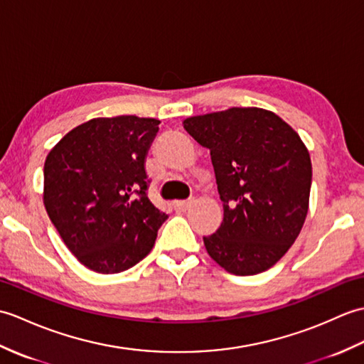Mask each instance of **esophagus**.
Listing matches in <instances>:
<instances>
[{"instance_id": "esophagus-1", "label": "esophagus", "mask_w": 364, "mask_h": 364, "mask_svg": "<svg viewBox=\"0 0 364 364\" xmlns=\"http://www.w3.org/2000/svg\"><path fill=\"white\" fill-rule=\"evenodd\" d=\"M173 205L177 212H185V210L191 205V200H176Z\"/></svg>"}]
</instances>
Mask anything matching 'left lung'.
<instances>
[{"label": "left lung", "instance_id": "8db88e82", "mask_svg": "<svg viewBox=\"0 0 364 364\" xmlns=\"http://www.w3.org/2000/svg\"><path fill=\"white\" fill-rule=\"evenodd\" d=\"M183 127L210 149L224 218L204 237L208 255L235 274L276 264L301 232L311 187V160L291 127L269 110L232 107L191 117Z\"/></svg>", "mask_w": 364, "mask_h": 364}]
</instances>
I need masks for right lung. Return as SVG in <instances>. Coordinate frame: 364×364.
<instances>
[{
    "mask_svg": "<svg viewBox=\"0 0 364 364\" xmlns=\"http://www.w3.org/2000/svg\"><path fill=\"white\" fill-rule=\"evenodd\" d=\"M159 124L134 115L95 118L73 129L46 157L48 216L88 269L132 268L151 252L168 220L148 198L144 166Z\"/></svg>",
    "mask_w": 364,
    "mask_h": 364,
    "instance_id": "add662e5",
    "label": "right lung"
}]
</instances>
